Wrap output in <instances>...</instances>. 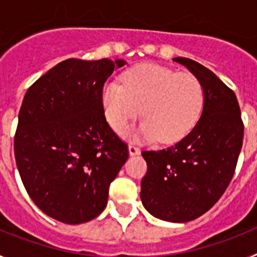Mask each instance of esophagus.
Wrapping results in <instances>:
<instances>
[{
    "instance_id": "34e87169",
    "label": "esophagus",
    "mask_w": 257,
    "mask_h": 257,
    "mask_svg": "<svg viewBox=\"0 0 257 257\" xmlns=\"http://www.w3.org/2000/svg\"><path fill=\"white\" fill-rule=\"evenodd\" d=\"M128 153H130V156H138V154H140V149L135 145L130 144L128 145Z\"/></svg>"
}]
</instances>
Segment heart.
Returning a JSON list of instances; mask_svg holds the SVG:
<instances>
[{"label": "heart", "mask_w": 257, "mask_h": 257, "mask_svg": "<svg viewBox=\"0 0 257 257\" xmlns=\"http://www.w3.org/2000/svg\"><path fill=\"white\" fill-rule=\"evenodd\" d=\"M106 122L124 134L142 112L144 121L133 138L143 142L172 143L187 135L201 118L205 87L189 72L178 73L167 67L140 64L123 74V85L110 81L101 91Z\"/></svg>", "instance_id": "obj_1"}]
</instances>
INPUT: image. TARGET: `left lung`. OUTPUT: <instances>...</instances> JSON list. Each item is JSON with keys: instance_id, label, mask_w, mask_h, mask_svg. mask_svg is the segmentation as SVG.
Returning <instances> with one entry per match:
<instances>
[{"instance_id": "left-lung-1", "label": "left lung", "mask_w": 257, "mask_h": 257, "mask_svg": "<svg viewBox=\"0 0 257 257\" xmlns=\"http://www.w3.org/2000/svg\"><path fill=\"white\" fill-rule=\"evenodd\" d=\"M172 60L201 79L205 106L180 142L143 152L148 170L140 198L157 219L187 222L207 212L228 188L243 143V122L237 96L216 74L192 59Z\"/></svg>"}]
</instances>
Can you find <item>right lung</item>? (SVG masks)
<instances>
[{
  "mask_svg": "<svg viewBox=\"0 0 257 257\" xmlns=\"http://www.w3.org/2000/svg\"><path fill=\"white\" fill-rule=\"evenodd\" d=\"M122 59H67L28 88L14 151L32 201L47 216L81 224L99 216L109 185L128 158L109 127L101 91Z\"/></svg>",
  "mask_w": 257,
  "mask_h": 257,
  "instance_id": "obj_1",
  "label": "right lung"
}]
</instances>
